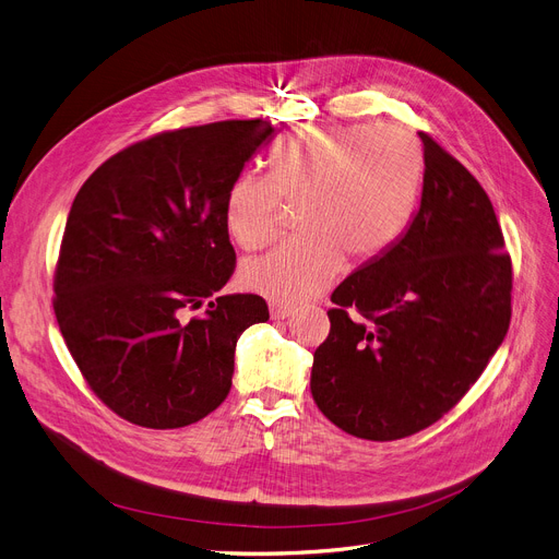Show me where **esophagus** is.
Wrapping results in <instances>:
<instances>
[{
    "label": "esophagus",
    "mask_w": 559,
    "mask_h": 559,
    "mask_svg": "<svg viewBox=\"0 0 559 559\" xmlns=\"http://www.w3.org/2000/svg\"><path fill=\"white\" fill-rule=\"evenodd\" d=\"M288 316H293V307L277 305V302L271 305V318H273V320H284V318H288Z\"/></svg>",
    "instance_id": "1"
}]
</instances>
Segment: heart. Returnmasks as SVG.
Segmentation results:
<instances>
[{
    "label": "heart",
    "mask_w": 559,
    "mask_h": 559,
    "mask_svg": "<svg viewBox=\"0 0 559 559\" xmlns=\"http://www.w3.org/2000/svg\"><path fill=\"white\" fill-rule=\"evenodd\" d=\"M271 176L239 174L225 193V227L237 246H269L284 203L300 205L298 241L248 259L243 288L273 302L316 298L343 269L364 266L400 241L419 187V153L400 128L311 126L273 151Z\"/></svg>",
    "instance_id": "heart-1"
}]
</instances>
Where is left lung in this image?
Wrapping results in <instances>:
<instances>
[{
  "instance_id": "1",
  "label": "left lung",
  "mask_w": 559,
  "mask_h": 559,
  "mask_svg": "<svg viewBox=\"0 0 559 559\" xmlns=\"http://www.w3.org/2000/svg\"><path fill=\"white\" fill-rule=\"evenodd\" d=\"M419 210L383 257L332 293L311 395L349 436L390 442L436 424L478 381L512 318V259L478 180L431 135Z\"/></svg>"
}]
</instances>
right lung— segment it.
I'll return each mask as SVG.
<instances>
[{
    "label": "right lung",
    "mask_w": 559,
    "mask_h": 559,
    "mask_svg": "<svg viewBox=\"0 0 559 559\" xmlns=\"http://www.w3.org/2000/svg\"><path fill=\"white\" fill-rule=\"evenodd\" d=\"M271 135L264 119L164 130L79 189L53 313L85 383L121 419L164 431L210 415L233 385L239 336L269 320L259 295L216 293L237 266L225 193Z\"/></svg>",
    "instance_id": "right-lung-1"
}]
</instances>
